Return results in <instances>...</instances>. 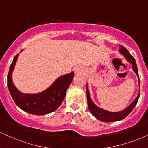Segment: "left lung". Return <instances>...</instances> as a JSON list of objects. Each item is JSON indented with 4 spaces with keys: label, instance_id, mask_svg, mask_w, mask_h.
I'll use <instances>...</instances> for the list:
<instances>
[{
    "label": "left lung",
    "instance_id": "1",
    "mask_svg": "<svg viewBox=\"0 0 148 148\" xmlns=\"http://www.w3.org/2000/svg\"><path fill=\"white\" fill-rule=\"evenodd\" d=\"M119 51H120V53L123 54L124 56L125 57V58L127 59V60L128 61V62H130V63L133 65V68L132 69H133L134 72L136 74V75L138 76L139 79L138 68H137V65L136 63V60L135 59H134V58L131 55L128 51L127 50V49L125 48V47H124L123 46H120V50H119ZM139 86H140V79H139ZM86 93H87V101L88 108H89L90 112L92 113V115L94 117H95L97 119L100 120V121L107 122V123L118 121V120H123V119L126 118L127 115L132 112V110L134 109V108L135 107L136 105L137 102H138L139 96H140V92H139L138 96L136 97V99L134 100L133 102L131 103L126 109L120 112H114V113H113V112L105 111V110L102 109V108H98L97 106L95 105V103H93L92 101L91 100L90 92L89 91H88V86L86 87Z\"/></svg>",
    "mask_w": 148,
    "mask_h": 148
}]
</instances>
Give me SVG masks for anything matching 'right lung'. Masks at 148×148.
Here are the masks:
<instances>
[{
  "mask_svg": "<svg viewBox=\"0 0 148 148\" xmlns=\"http://www.w3.org/2000/svg\"><path fill=\"white\" fill-rule=\"evenodd\" d=\"M18 56V53L15 56L10 64L8 75V87L15 103L23 111L33 115H46L56 111L63 101L67 90L74 76V72L60 76L48 89L41 93L22 94L14 86L12 80V74Z\"/></svg>",
  "mask_w": 148,
  "mask_h": 148,
  "instance_id": "obj_1",
  "label": "right lung"
}]
</instances>
